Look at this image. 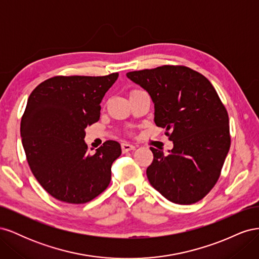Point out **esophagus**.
I'll list each match as a JSON object with an SVG mask.
<instances>
[{"label":"esophagus","instance_id":"obj_1","mask_svg":"<svg viewBox=\"0 0 259 259\" xmlns=\"http://www.w3.org/2000/svg\"><path fill=\"white\" fill-rule=\"evenodd\" d=\"M121 147H122L123 152H128V151H132V150H134V149H135L134 145H131L128 143H122Z\"/></svg>","mask_w":259,"mask_h":259}]
</instances>
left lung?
Listing matches in <instances>:
<instances>
[{
	"mask_svg": "<svg viewBox=\"0 0 259 259\" xmlns=\"http://www.w3.org/2000/svg\"><path fill=\"white\" fill-rule=\"evenodd\" d=\"M154 104V123L174 148L164 154L150 147L149 183L177 204L202 200L221 176L230 148L229 117L214 86L185 66H161L126 73Z\"/></svg>",
	"mask_w": 259,
	"mask_h": 259,
	"instance_id": "1",
	"label": "left lung"
}]
</instances>
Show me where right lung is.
<instances>
[{
  "mask_svg": "<svg viewBox=\"0 0 259 259\" xmlns=\"http://www.w3.org/2000/svg\"><path fill=\"white\" fill-rule=\"evenodd\" d=\"M119 73L57 75L30 94L20 135L31 171L52 197L83 204L106 190L121 146L107 140L88 153L85 128L99 120L100 103Z\"/></svg>",
  "mask_w": 259,
  "mask_h": 259,
  "instance_id": "1",
  "label": "right lung"
}]
</instances>
